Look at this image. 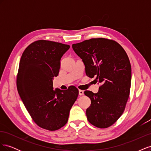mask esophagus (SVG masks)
Instances as JSON below:
<instances>
[{"label": "esophagus", "mask_w": 151, "mask_h": 151, "mask_svg": "<svg viewBox=\"0 0 151 151\" xmlns=\"http://www.w3.org/2000/svg\"><path fill=\"white\" fill-rule=\"evenodd\" d=\"M79 94L80 96L84 95V91H83V90H79Z\"/></svg>", "instance_id": "34e87169"}]
</instances>
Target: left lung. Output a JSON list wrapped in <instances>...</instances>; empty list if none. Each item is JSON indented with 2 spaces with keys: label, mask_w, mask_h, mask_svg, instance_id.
Here are the masks:
<instances>
[{
  "label": "left lung",
  "mask_w": 151,
  "mask_h": 151,
  "mask_svg": "<svg viewBox=\"0 0 151 151\" xmlns=\"http://www.w3.org/2000/svg\"><path fill=\"white\" fill-rule=\"evenodd\" d=\"M72 47L84 62L87 76H96V79L102 84L97 93L84 91L91 101L86 109L87 118L95 127H109L122 115L129 97V58L120 44L105 38H92Z\"/></svg>",
  "instance_id": "left-lung-1"
}]
</instances>
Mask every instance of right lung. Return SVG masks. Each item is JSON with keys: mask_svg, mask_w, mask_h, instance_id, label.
I'll list each match as a JSON object with an SVG mask.
<instances>
[{"mask_svg": "<svg viewBox=\"0 0 151 151\" xmlns=\"http://www.w3.org/2000/svg\"><path fill=\"white\" fill-rule=\"evenodd\" d=\"M69 48L68 45L38 40L25 49L20 60L18 93L34 122L48 130H57L66 124L79 94L74 86L67 90L53 88L61 58Z\"/></svg>", "mask_w": 151, "mask_h": 151, "instance_id": "obj_1", "label": "right lung"}]
</instances>
